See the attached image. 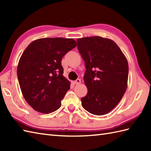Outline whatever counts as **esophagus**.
Returning a JSON list of instances; mask_svg holds the SVG:
<instances>
[{"label": "esophagus", "mask_w": 151, "mask_h": 151, "mask_svg": "<svg viewBox=\"0 0 151 151\" xmlns=\"http://www.w3.org/2000/svg\"><path fill=\"white\" fill-rule=\"evenodd\" d=\"M81 80L80 79V78L76 79L75 81H74V82H73L74 84H76V85H78V84H81Z\"/></svg>", "instance_id": "34e87169"}]
</instances>
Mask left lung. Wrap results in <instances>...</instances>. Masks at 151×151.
I'll return each mask as SVG.
<instances>
[{
  "label": "left lung",
  "mask_w": 151,
  "mask_h": 151,
  "mask_svg": "<svg viewBox=\"0 0 151 151\" xmlns=\"http://www.w3.org/2000/svg\"><path fill=\"white\" fill-rule=\"evenodd\" d=\"M76 41L86 69L84 81L88 93L81 98L82 107L93 115L106 114L118 104L127 90V60L110 39L93 36Z\"/></svg>",
  "instance_id": "left-lung-1"
}]
</instances>
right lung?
I'll return each mask as SVG.
<instances>
[{"label": "right lung", "mask_w": 151, "mask_h": 151, "mask_svg": "<svg viewBox=\"0 0 151 151\" xmlns=\"http://www.w3.org/2000/svg\"><path fill=\"white\" fill-rule=\"evenodd\" d=\"M76 46L73 39L47 37L32 41L24 50L18 63L17 77L22 95L35 110L50 114L61 106L70 89L61 62Z\"/></svg>", "instance_id": "obj_1"}]
</instances>
